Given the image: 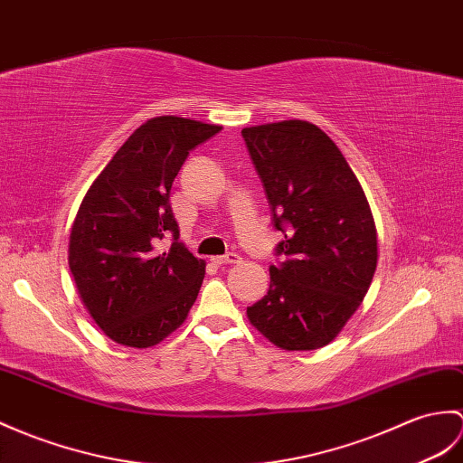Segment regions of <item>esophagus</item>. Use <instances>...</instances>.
Instances as JSON below:
<instances>
[{
    "instance_id": "esophagus-1",
    "label": "esophagus",
    "mask_w": 463,
    "mask_h": 463,
    "mask_svg": "<svg viewBox=\"0 0 463 463\" xmlns=\"http://www.w3.org/2000/svg\"><path fill=\"white\" fill-rule=\"evenodd\" d=\"M211 260H213V264H214V266H222V264H239V262H241V256L236 254V252H229V254H224V256H213Z\"/></svg>"
}]
</instances>
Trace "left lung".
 <instances>
[{"instance_id":"obj_1","label":"left lung","mask_w":463,"mask_h":463,"mask_svg":"<svg viewBox=\"0 0 463 463\" xmlns=\"http://www.w3.org/2000/svg\"><path fill=\"white\" fill-rule=\"evenodd\" d=\"M272 221L284 241L270 289L246 307L250 324L286 351L327 345L361 306L377 270V229L359 179L316 124L244 128Z\"/></svg>"}]
</instances>
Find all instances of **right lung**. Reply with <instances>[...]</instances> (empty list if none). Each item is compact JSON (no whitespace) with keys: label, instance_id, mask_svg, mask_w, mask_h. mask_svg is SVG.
Here are the masks:
<instances>
[{"label":"right lung","instance_id":"obj_1","mask_svg":"<svg viewBox=\"0 0 463 463\" xmlns=\"http://www.w3.org/2000/svg\"><path fill=\"white\" fill-rule=\"evenodd\" d=\"M221 126L179 116L142 124L109 161L80 203L69 268L84 307L106 335L147 349L187 319L205 260L179 242L169 191L189 152ZM172 236L164 251L158 242Z\"/></svg>","mask_w":463,"mask_h":463}]
</instances>
